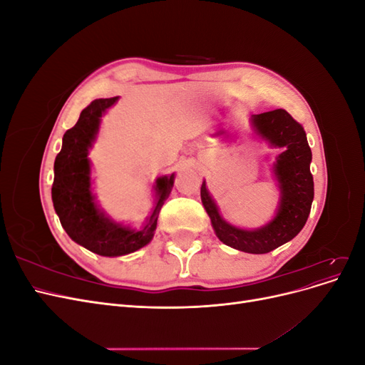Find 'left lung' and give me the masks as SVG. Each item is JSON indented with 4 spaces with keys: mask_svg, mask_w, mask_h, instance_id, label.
<instances>
[{
    "mask_svg": "<svg viewBox=\"0 0 365 365\" xmlns=\"http://www.w3.org/2000/svg\"><path fill=\"white\" fill-rule=\"evenodd\" d=\"M251 126L271 146L283 148L272 168L280 189L279 207L274 219L256 230H244L228 224L220 216L205 181L201 185V200L220 242L244 252L264 254L292 240L306 224L314 201L312 152L303 126L284 109L254 114Z\"/></svg>",
    "mask_w": 365,
    "mask_h": 365,
    "instance_id": "left-lung-1",
    "label": "left lung"
}]
</instances>
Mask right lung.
<instances>
[{
    "mask_svg": "<svg viewBox=\"0 0 365 365\" xmlns=\"http://www.w3.org/2000/svg\"><path fill=\"white\" fill-rule=\"evenodd\" d=\"M118 97L98 98L81 113L77 123L63 134L62 149L54 160L51 200L67 235L86 250L106 257L125 256L148 245L157 228L158 213L173 187L175 173L155 181L157 201L146 224L140 230L109 219L91 192V164L88 160L97 137L101 118Z\"/></svg>",
    "mask_w": 365,
    "mask_h": 365,
    "instance_id": "1",
    "label": "right lung"
}]
</instances>
